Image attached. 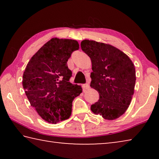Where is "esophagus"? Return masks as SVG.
Listing matches in <instances>:
<instances>
[{
	"label": "esophagus",
	"mask_w": 159,
	"mask_h": 159,
	"mask_svg": "<svg viewBox=\"0 0 159 159\" xmlns=\"http://www.w3.org/2000/svg\"><path fill=\"white\" fill-rule=\"evenodd\" d=\"M90 88V85L88 83H85V84H83V90H88Z\"/></svg>",
	"instance_id": "34e87169"
}]
</instances>
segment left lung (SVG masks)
I'll return each mask as SVG.
<instances>
[{
	"label": "left lung",
	"mask_w": 159,
	"mask_h": 159,
	"mask_svg": "<svg viewBox=\"0 0 159 159\" xmlns=\"http://www.w3.org/2000/svg\"><path fill=\"white\" fill-rule=\"evenodd\" d=\"M80 47L92 62L90 86L99 95L91 111L104 119H116L128 109L134 94L136 75L133 61L109 44L84 40Z\"/></svg>",
	"instance_id": "1"
}]
</instances>
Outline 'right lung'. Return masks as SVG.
Instances as JSON below:
<instances>
[{
  "label": "right lung",
  "mask_w": 159,
  "mask_h": 159,
  "mask_svg": "<svg viewBox=\"0 0 159 159\" xmlns=\"http://www.w3.org/2000/svg\"><path fill=\"white\" fill-rule=\"evenodd\" d=\"M78 41L53 38L31 58L23 74L22 85L31 105L45 121L56 124L68 119L72 102L81 86L69 82L67 61L79 50Z\"/></svg>",
  "instance_id": "obj_1"
}]
</instances>
